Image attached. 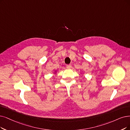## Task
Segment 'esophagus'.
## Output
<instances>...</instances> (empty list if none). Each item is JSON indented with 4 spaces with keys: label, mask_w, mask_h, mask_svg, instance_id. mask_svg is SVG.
<instances>
[{
    "label": "esophagus",
    "mask_w": 130,
    "mask_h": 130,
    "mask_svg": "<svg viewBox=\"0 0 130 130\" xmlns=\"http://www.w3.org/2000/svg\"><path fill=\"white\" fill-rule=\"evenodd\" d=\"M66 67L68 69H70L71 68V64H68V65H67Z\"/></svg>",
    "instance_id": "esophagus-1"
}]
</instances>
